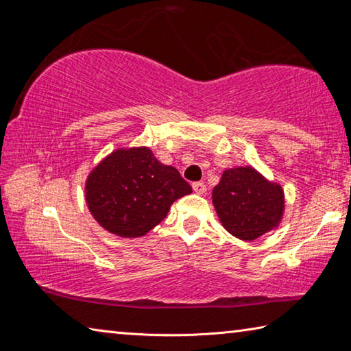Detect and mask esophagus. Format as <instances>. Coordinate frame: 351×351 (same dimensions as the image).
Returning <instances> with one entry per match:
<instances>
[{"label": "esophagus", "instance_id": "34e87169", "mask_svg": "<svg viewBox=\"0 0 351 351\" xmlns=\"http://www.w3.org/2000/svg\"><path fill=\"white\" fill-rule=\"evenodd\" d=\"M192 187H193V192H195V193H198V195H203V193H206V190H207V187H206V184H204V182H193V184H192Z\"/></svg>", "mask_w": 351, "mask_h": 351}]
</instances>
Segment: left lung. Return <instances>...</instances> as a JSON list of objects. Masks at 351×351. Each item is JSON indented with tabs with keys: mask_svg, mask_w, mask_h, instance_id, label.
<instances>
[{
	"mask_svg": "<svg viewBox=\"0 0 351 351\" xmlns=\"http://www.w3.org/2000/svg\"><path fill=\"white\" fill-rule=\"evenodd\" d=\"M212 203L229 234L251 241L282 223L285 193L280 184L245 165L223 171L212 190Z\"/></svg>",
	"mask_w": 351,
	"mask_h": 351,
	"instance_id": "1",
	"label": "left lung"
}]
</instances>
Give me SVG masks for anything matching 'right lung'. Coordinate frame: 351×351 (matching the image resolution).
<instances>
[{
    "label": "right lung",
    "instance_id": "obj_1",
    "mask_svg": "<svg viewBox=\"0 0 351 351\" xmlns=\"http://www.w3.org/2000/svg\"><path fill=\"white\" fill-rule=\"evenodd\" d=\"M192 193L180 171L154 158L148 147L116 148L94 167L85 199L94 219L110 234L138 239L167 217L178 198Z\"/></svg>",
    "mask_w": 351,
    "mask_h": 351
}]
</instances>
